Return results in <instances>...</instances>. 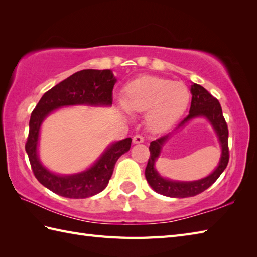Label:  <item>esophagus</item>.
Here are the masks:
<instances>
[{"label": "esophagus", "instance_id": "34e87169", "mask_svg": "<svg viewBox=\"0 0 257 257\" xmlns=\"http://www.w3.org/2000/svg\"><path fill=\"white\" fill-rule=\"evenodd\" d=\"M133 141H134V144H141V143H144L145 139L141 135H136L133 138Z\"/></svg>", "mask_w": 257, "mask_h": 257}]
</instances>
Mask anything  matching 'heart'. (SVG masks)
<instances>
[{"mask_svg": "<svg viewBox=\"0 0 257 257\" xmlns=\"http://www.w3.org/2000/svg\"><path fill=\"white\" fill-rule=\"evenodd\" d=\"M190 94L187 86L157 76H143L124 87L119 101L122 113L145 112L152 133L170 129L187 110Z\"/></svg>", "mask_w": 257, "mask_h": 257, "instance_id": "1", "label": "heart"}]
</instances>
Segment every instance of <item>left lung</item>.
<instances>
[{
    "instance_id": "obj_1",
    "label": "left lung",
    "mask_w": 257,
    "mask_h": 257,
    "mask_svg": "<svg viewBox=\"0 0 257 257\" xmlns=\"http://www.w3.org/2000/svg\"><path fill=\"white\" fill-rule=\"evenodd\" d=\"M190 91L192 94V100H191L189 114L178 124L174 132L182 128L192 118L205 117L211 123L217 134L221 147V158L219 165L207 177L196 180L195 182H176L175 180L163 178L155 169V161L161 153L163 145L174 133L163 136V137L155 141H151L149 147L150 157L145 171L146 179L150 184V187L157 193L169 196V198H189V196H194L203 192L207 188H210L219 179L222 172L225 170L228 163V157H230L228 156L227 144V124L224 117H223L222 108L219 100L213 97L204 87L198 84L192 83Z\"/></svg>"
}]
</instances>
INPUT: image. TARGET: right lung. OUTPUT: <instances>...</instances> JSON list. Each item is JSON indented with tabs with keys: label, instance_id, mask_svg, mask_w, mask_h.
Here are the masks:
<instances>
[{
	"label": "right lung",
	"instance_id": "add662e5",
	"mask_svg": "<svg viewBox=\"0 0 257 257\" xmlns=\"http://www.w3.org/2000/svg\"><path fill=\"white\" fill-rule=\"evenodd\" d=\"M116 81L110 69L80 70L46 91L33 110L25 150L35 178L52 192L69 199H85L101 192L108 185L117 160L129 151L132 138L114 141L91 167L73 174L52 172L38 156L41 125L46 117L63 107H110Z\"/></svg>",
	"mask_w": 257,
	"mask_h": 257
}]
</instances>
